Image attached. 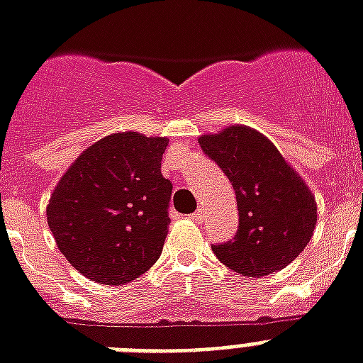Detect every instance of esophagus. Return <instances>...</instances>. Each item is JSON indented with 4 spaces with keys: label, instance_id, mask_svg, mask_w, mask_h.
Masks as SVG:
<instances>
[{
    "label": "esophagus",
    "instance_id": "1",
    "mask_svg": "<svg viewBox=\"0 0 363 363\" xmlns=\"http://www.w3.org/2000/svg\"><path fill=\"white\" fill-rule=\"evenodd\" d=\"M191 220H194V222L196 223H201L203 222V218H205V212H203V208H197L196 212H194V214H191Z\"/></svg>",
    "mask_w": 363,
    "mask_h": 363
}]
</instances>
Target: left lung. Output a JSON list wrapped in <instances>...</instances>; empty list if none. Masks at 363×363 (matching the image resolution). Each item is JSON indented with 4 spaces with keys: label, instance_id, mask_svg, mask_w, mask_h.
<instances>
[{
    "label": "left lung",
    "instance_id": "8db88e82",
    "mask_svg": "<svg viewBox=\"0 0 363 363\" xmlns=\"http://www.w3.org/2000/svg\"><path fill=\"white\" fill-rule=\"evenodd\" d=\"M237 196L238 229L212 252L235 272L257 278L278 272L298 257L313 237L317 205L304 181L263 134L229 126L199 138Z\"/></svg>",
    "mask_w": 363,
    "mask_h": 363
}]
</instances>
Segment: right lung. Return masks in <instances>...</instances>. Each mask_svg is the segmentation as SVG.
<instances>
[{
	"instance_id": "right-lung-1",
	"label": "right lung",
	"mask_w": 363,
	"mask_h": 363,
	"mask_svg": "<svg viewBox=\"0 0 363 363\" xmlns=\"http://www.w3.org/2000/svg\"><path fill=\"white\" fill-rule=\"evenodd\" d=\"M166 138L106 135L78 156L46 216L67 261L96 284L123 285L160 257L173 184L160 173Z\"/></svg>"
}]
</instances>
